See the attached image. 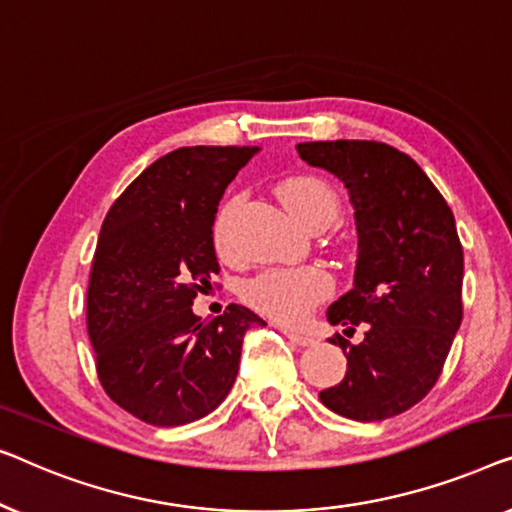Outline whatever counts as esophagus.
<instances>
[{"mask_svg":"<svg viewBox=\"0 0 512 512\" xmlns=\"http://www.w3.org/2000/svg\"><path fill=\"white\" fill-rule=\"evenodd\" d=\"M283 334L290 338L292 343H297V345H313L315 343V338L311 334H304V331H297V329H292V327H285Z\"/></svg>","mask_w":512,"mask_h":512,"instance_id":"esophagus-1","label":"esophagus"}]
</instances>
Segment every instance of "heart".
I'll return each instance as SVG.
<instances>
[{"mask_svg": "<svg viewBox=\"0 0 512 512\" xmlns=\"http://www.w3.org/2000/svg\"><path fill=\"white\" fill-rule=\"evenodd\" d=\"M280 199L292 218L304 227H327L338 215V197L331 185L315 176H294L280 185ZM236 199H227L213 220V246L222 257L232 255V215ZM334 283L320 266L297 269H264L243 283V299L255 311L280 322L304 320L322 299H327Z\"/></svg>", "mask_w": 512, "mask_h": 512, "instance_id": "obj_1", "label": "heart"}]
</instances>
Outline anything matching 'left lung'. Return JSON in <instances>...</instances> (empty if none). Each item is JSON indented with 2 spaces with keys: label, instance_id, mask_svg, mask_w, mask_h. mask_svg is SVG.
Segmentation results:
<instances>
[{
  "label": "left lung",
  "instance_id": "1",
  "mask_svg": "<svg viewBox=\"0 0 512 512\" xmlns=\"http://www.w3.org/2000/svg\"><path fill=\"white\" fill-rule=\"evenodd\" d=\"M297 153L348 187L357 225L355 285L327 311L348 371L320 392L357 422L394 417L427 397L462 325L464 250L455 215L406 153L380 141H308Z\"/></svg>",
  "mask_w": 512,
  "mask_h": 512
}]
</instances>
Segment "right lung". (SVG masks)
<instances>
[{
  "label": "right lung",
  "mask_w": 512,
  "mask_h": 512,
  "mask_svg": "<svg viewBox=\"0 0 512 512\" xmlns=\"http://www.w3.org/2000/svg\"><path fill=\"white\" fill-rule=\"evenodd\" d=\"M259 148H178L150 164L106 213L88 285V334L104 392L155 427H181L232 390L250 308L201 322L192 301L220 271L213 220Z\"/></svg>",
  "instance_id": "1"
}]
</instances>
